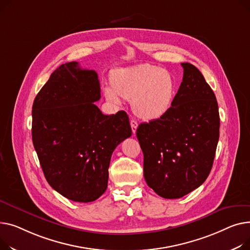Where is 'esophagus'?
<instances>
[{"instance_id":"esophagus-1","label":"esophagus","mask_w":250,"mask_h":250,"mask_svg":"<svg viewBox=\"0 0 250 250\" xmlns=\"http://www.w3.org/2000/svg\"><path fill=\"white\" fill-rule=\"evenodd\" d=\"M130 125H131L132 132H133V133H135V132H136V129H137V127H138V123H137V121H135V120L132 119V120L130 121Z\"/></svg>"}]
</instances>
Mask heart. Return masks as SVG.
I'll use <instances>...</instances> for the list:
<instances>
[{
	"label": "heart",
	"mask_w": 250,
	"mask_h": 250,
	"mask_svg": "<svg viewBox=\"0 0 250 250\" xmlns=\"http://www.w3.org/2000/svg\"><path fill=\"white\" fill-rule=\"evenodd\" d=\"M104 94L114 104H120L122 98L132 101L137 116L152 120L165 115L171 107L177 94V82L169 71L143 63L115 70L113 83L104 87Z\"/></svg>",
	"instance_id": "obj_1"
}]
</instances>
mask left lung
<instances>
[{
	"label": "left lung",
	"mask_w": 250,
	"mask_h": 250,
	"mask_svg": "<svg viewBox=\"0 0 250 250\" xmlns=\"http://www.w3.org/2000/svg\"><path fill=\"white\" fill-rule=\"evenodd\" d=\"M183 82L169 110L141 123L136 136L148 187L166 199H179L199 188L211 171L219 140L218 103L201 71L182 63Z\"/></svg>",
	"instance_id": "left-lung-1"
}]
</instances>
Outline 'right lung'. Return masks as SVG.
<instances>
[{
    "instance_id": "obj_1",
    "label": "right lung",
    "mask_w": 250,
    "mask_h": 250,
    "mask_svg": "<svg viewBox=\"0 0 250 250\" xmlns=\"http://www.w3.org/2000/svg\"><path fill=\"white\" fill-rule=\"evenodd\" d=\"M93 69L71 62L56 68L32 107V140L44 177L68 200L89 203L105 193L117 145L130 137L126 112L104 115Z\"/></svg>"
}]
</instances>
